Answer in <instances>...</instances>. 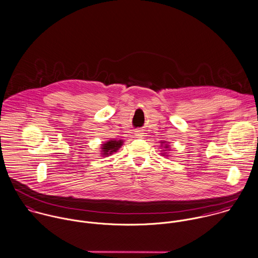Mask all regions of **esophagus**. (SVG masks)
Listing matches in <instances>:
<instances>
[{
	"instance_id": "esophagus-1",
	"label": "esophagus",
	"mask_w": 258,
	"mask_h": 258,
	"mask_svg": "<svg viewBox=\"0 0 258 258\" xmlns=\"http://www.w3.org/2000/svg\"><path fill=\"white\" fill-rule=\"evenodd\" d=\"M144 135H145V133H144V131H143V130H137V131L135 132V136H136V138L142 139V138L144 137Z\"/></svg>"
}]
</instances>
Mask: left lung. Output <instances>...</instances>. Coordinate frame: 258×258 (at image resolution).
Returning <instances> with one entry per match:
<instances>
[{
    "mask_svg": "<svg viewBox=\"0 0 258 258\" xmlns=\"http://www.w3.org/2000/svg\"><path fill=\"white\" fill-rule=\"evenodd\" d=\"M160 148H162V150L160 151L162 156H169L167 153L170 152V149H169V146L166 144V142H160Z\"/></svg>",
    "mask_w": 258,
    "mask_h": 258,
    "instance_id": "left-lung-1",
    "label": "left lung"
}]
</instances>
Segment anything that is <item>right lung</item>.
<instances>
[{"label": "right lung", "instance_id": "add662e5", "mask_svg": "<svg viewBox=\"0 0 258 258\" xmlns=\"http://www.w3.org/2000/svg\"><path fill=\"white\" fill-rule=\"evenodd\" d=\"M122 145H123V141H121V140L107 141V142L103 143L101 147V155H103L104 157L111 155L112 154L116 153L121 148Z\"/></svg>", "mask_w": 258, "mask_h": 258}]
</instances>
